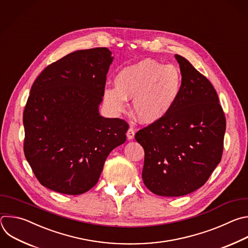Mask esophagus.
I'll list each match as a JSON object with an SVG mask.
<instances>
[{"label":"esophagus","mask_w":248,"mask_h":248,"mask_svg":"<svg viewBox=\"0 0 248 248\" xmlns=\"http://www.w3.org/2000/svg\"><path fill=\"white\" fill-rule=\"evenodd\" d=\"M135 137V129L133 127H130L127 131V138L128 140H133Z\"/></svg>","instance_id":"1"}]
</instances>
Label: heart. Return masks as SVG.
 I'll list each match as a JSON object with an SVG mask.
<instances>
[{
    "label": "heart",
    "mask_w": 248,
    "mask_h": 248,
    "mask_svg": "<svg viewBox=\"0 0 248 248\" xmlns=\"http://www.w3.org/2000/svg\"><path fill=\"white\" fill-rule=\"evenodd\" d=\"M116 87L105 90V101L115 112L126 108L133 100V110L142 123L162 119L173 108L183 86L181 70L173 64L144 60L121 69L115 77Z\"/></svg>",
    "instance_id": "b5f03b06"
}]
</instances>
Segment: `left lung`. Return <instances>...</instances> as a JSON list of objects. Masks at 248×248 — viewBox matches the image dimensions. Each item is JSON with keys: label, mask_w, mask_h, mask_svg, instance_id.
Segmentation results:
<instances>
[{"label": "left lung", "mask_w": 248, "mask_h": 248, "mask_svg": "<svg viewBox=\"0 0 248 248\" xmlns=\"http://www.w3.org/2000/svg\"><path fill=\"white\" fill-rule=\"evenodd\" d=\"M183 86L171 110L139 130L143 147L142 180L152 192L182 196L202 186L220 163L226 117L210 81L182 56H175Z\"/></svg>", "instance_id": "obj_1"}]
</instances>
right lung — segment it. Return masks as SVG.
I'll list each match as a JSON object with an SVG mask.
<instances>
[{"mask_svg":"<svg viewBox=\"0 0 248 248\" xmlns=\"http://www.w3.org/2000/svg\"><path fill=\"white\" fill-rule=\"evenodd\" d=\"M112 60L107 47L80 49L47 65L33 83L23 150L42 186L70 195L88 191L110 152L125 142L128 123L98 113Z\"/></svg>","mask_w":248,"mask_h":248,"instance_id":"1","label":"right lung"}]
</instances>
